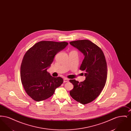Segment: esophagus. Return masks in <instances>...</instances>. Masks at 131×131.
Instances as JSON below:
<instances>
[{"mask_svg": "<svg viewBox=\"0 0 131 131\" xmlns=\"http://www.w3.org/2000/svg\"><path fill=\"white\" fill-rule=\"evenodd\" d=\"M69 79H67V78H64V80H63V82H68Z\"/></svg>", "mask_w": 131, "mask_h": 131, "instance_id": "34e87169", "label": "esophagus"}]
</instances>
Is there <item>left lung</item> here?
Segmentation results:
<instances>
[{"mask_svg":"<svg viewBox=\"0 0 131 131\" xmlns=\"http://www.w3.org/2000/svg\"><path fill=\"white\" fill-rule=\"evenodd\" d=\"M70 44L84 56L80 69L85 72L86 77L81 82L70 80L74 85L70 94L74 100L85 105L95 100L105 85L107 74L105 56L102 50L89 40H77Z\"/></svg>","mask_w":131,"mask_h":131,"instance_id":"8db88e82","label":"left lung"}]
</instances>
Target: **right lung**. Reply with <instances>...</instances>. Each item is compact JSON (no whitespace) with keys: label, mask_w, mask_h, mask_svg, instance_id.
Wrapping results in <instances>:
<instances>
[{"label":"right lung","mask_w":131,"mask_h":131,"mask_svg":"<svg viewBox=\"0 0 131 131\" xmlns=\"http://www.w3.org/2000/svg\"><path fill=\"white\" fill-rule=\"evenodd\" d=\"M68 43L66 42L40 41L25 53L20 66V79L25 92L37 102L51 97L63 82L61 77L54 78L47 70L54 56Z\"/></svg>","instance_id":"add662e5"}]
</instances>
